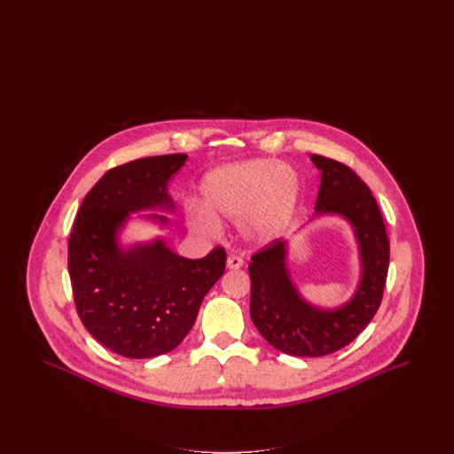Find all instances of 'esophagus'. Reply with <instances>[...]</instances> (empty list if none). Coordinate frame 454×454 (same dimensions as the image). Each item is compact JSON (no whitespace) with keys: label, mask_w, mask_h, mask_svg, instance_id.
Here are the masks:
<instances>
[{"label":"esophagus","mask_w":454,"mask_h":454,"mask_svg":"<svg viewBox=\"0 0 454 454\" xmlns=\"http://www.w3.org/2000/svg\"><path fill=\"white\" fill-rule=\"evenodd\" d=\"M241 267H243V259H241V257L230 255V257L226 259V269H230V270H237V269H241Z\"/></svg>","instance_id":"esophagus-1"}]
</instances>
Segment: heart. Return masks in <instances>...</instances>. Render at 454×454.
I'll use <instances>...</instances> for the list:
<instances>
[{"label":"heart","mask_w":454,"mask_h":454,"mask_svg":"<svg viewBox=\"0 0 454 454\" xmlns=\"http://www.w3.org/2000/svg\"><path fill=\"white\" fill-rule=\"evenodd\" d=\"M301 199L298 172L286 163L255 158L219 167L200 182V206L187 209L189 228L213 235L221 221L239 223L247 241L267 245L291 224Z\"/></svg>","instance_id":"1"}]
</instances>
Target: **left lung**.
I'll list each match as a JSON object with an SVG mask.
<instances>
[{"mask_svg": "<svg viewBox=\"0 0 454 454\" xmlns=\"http://www.w3.org/2000/svg\"><path fill=\"white\" fill-rule=\"evenodd\" d=\"M322 173L315 215L342 217L352 228L359 255V281L346 302L324 308L308 301L289 270V241L252 257L250 317L260 335L296 357L328 356L350 344L372 320L388 274L389 243L376 199L348 167L320 154L309 156Z\"/></svg>", "mask_w": 454, "mask_h": 454, "instance_id": "1", "label": "left lung"}]
</instances>
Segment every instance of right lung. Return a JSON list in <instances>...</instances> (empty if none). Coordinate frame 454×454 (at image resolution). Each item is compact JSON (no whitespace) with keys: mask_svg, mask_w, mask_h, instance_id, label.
<instances>
[{"mask_svg":"<svg viewBox=\"0 0 454 454\" xmlns=\"http://www.w3.org/2000/svg\"><path fill=\"white\" fill-rule=\"evenodd\" d=\"M187 154H165L108 170L88 192L67 243V269L78 315L90 335L129 359H150L178 346L194 326L200 302L219 281L226 254L180 257L165 238L124 247L130 215H173L168 192ZM139 219L165 230L163 215Z\"/></svg>","mask_w":454,"mask_h":454,"instance_id":"add662e5","label":"right lung"}]
</instances>
